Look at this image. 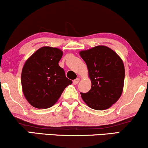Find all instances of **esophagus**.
<instances>
[{
    "instance_id": "1",
    "label": "esophagus",
    "mask_w": 148,
    "mask_h": 148,
    "mask_svg": "<svg viewBox=\"0 0 148 148\" xmlns=\"http://www.w3.org/2000/svg\"><path fill=\"white\" fill-rule=\"evenodd\" d=\"M79 81H80V79H79V78H77V79H74V81H73V84H74V85L78 84V83L79 82Z\"/></svg>"
}]
</instances>
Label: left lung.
<instances>
[{"label": "left lung", "mask_w": 148, "mask_h": 148, "mask_svg": "<svg viewBox=\"0 0 148 148\" xmlns=\"http://www.w3.org/2000/svg\"><path fill=\"white\" fill-rule=\"evenodd\" d=\"M80 56L87 64L92 82L90 91L81 92L83 100L92 109L101 111L110 108L123 92L125 81L123 60L105 46L82 51Z\"/></svg>", "instance_id": "8db88e82"}]
</instances>
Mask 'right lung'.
Returning a JSON list of instances; mask_svg holds the SVG:
<instances>
[{
    "instance_id": "right-lung-1",
    "label": "right lung",
    "mask_w": 148,
    "mask_h": 148,
    "mask_svg": "<svg viewBox=\"0 0 148 148\" xmlns=\"http://www.w3.org/2000/svg\"><path fill=\"white\" fill-rule=\"evenodd\" d=\"M62 51L57 48L44 47L27 60L21 73L23 95L37 108L52 106L64 88L72 81L67 79L58 62Z\"/></svg>"
}]
</instances>
